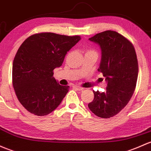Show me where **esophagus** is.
<instances>
[{
    "label": "esophagus",
    "instance_id": "1",
    "mask_svg": "<svg viewBox=\"0 0 151 151\" xmlns=\"http://www.w3.org/2000/svg\"><path fill=\"white\" fill-rule=\"evenodd\" d=\"M73 88H74L77 90H79V91H82V90H83V88H81V87L77 86V85H74V86H73Z\"/></svg>",
    "mask_w": 151,
    "mask_h": 151
}]
</instances>
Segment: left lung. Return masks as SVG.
<instances>
[{"label":"left lung","instance_id":"8db88e82","mask_svg":"<svg viewBox=\"0 0 151 151\" xmlns=\"http://www.w3.org/2000/svg\"><path fill=\"white\" fill-rule=\"evenodd\" d=\"M100 45L101 61L98 71L106 77V91H94V99L88 104L97 116L108 119L116 115L127 105L137 84L138 62L132 42L111 30L89 38Z\"/></svg>","mask_w":151,"mask_h":151}]
</instances>
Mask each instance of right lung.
Returning <instances> with one entry per match:
<instances>
[{"label":"right lung","mask_w":151,"mask_h":151,"mask_svg":"<svg viewBox=\"0 0 151 151\" xmlns=\"http://www.w3.org/2000/svg\"><path fill=\"white\" fill-rule=\"evenodd\" d=\"M80 39L78 35L37 33L27 38L18 49L13 61V87L30 113L47 115L66 96L69 87L58 84L53 69L62 65L67 52Z\"/></svg>","instance_id":"add662e5"}]
</instances>
